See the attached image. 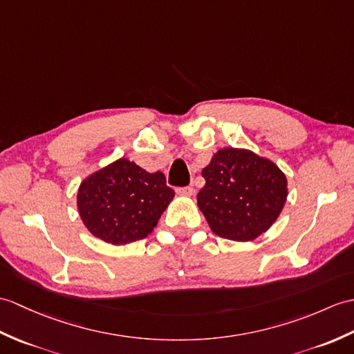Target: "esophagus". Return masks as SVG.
I'll list each match as a JSON object with an SVG mask.
<instances>
[{
    "label": "esophagus",
    "instance_id": "1",
    "mask_svg": "<svg viewBox=\"0 0 354 354\" xmlns=\"http://www.w3.org/2000/svg\"><path fill=\"white\" fill-rule=\"evenodd\" d=\"M176 193L180 196H193L194 188L193 187H179V188H176Z\"/></svg>",
    "mask_w": 354,
    "mask_h": 354
}]
</instances>
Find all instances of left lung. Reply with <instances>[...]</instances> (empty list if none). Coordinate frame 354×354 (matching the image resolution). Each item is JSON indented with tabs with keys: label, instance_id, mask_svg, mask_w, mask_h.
I'll use <instances>...</instances> for the list:
<instances>
[{
	"label": "left lung",
	"instance_id": "left-lung-1",
	"mask_svg": "<svg viewBox=\"0 0 354 354\" xmlns=\"http://www.w3.org/2000/svg\"><path fill=\"white\" fill-rule=\"evenodd\" d=\"M197 205L211 231L234 241H252L277 220L288 196L283 171L248 149H220L202 170Z\"/></svg>",
	"mask_w": 354,
	"mask_h": 354
}]
</instances>
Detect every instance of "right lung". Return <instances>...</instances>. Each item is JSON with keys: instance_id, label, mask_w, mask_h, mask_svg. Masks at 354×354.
Listing matches in <instances>:
<instances>
[{"instance_id": "add662e5", "label": "right lung", "mask_w": 354, "mask_h": 354, "mask_svg": "<svg viewBox=\"0 0 354 354\" xmlns=\"http://www.w3.org/2000/svg\"><path fill=\"white\" fill-rule=\"evenodd\" d=\"M174 197L161 171L149 174L120 158L81 183L77 207L96 238L123 245L149 235Z\"/></svg>"}]
</instances>
